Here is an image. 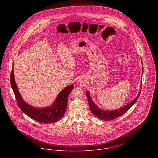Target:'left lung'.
<instances>
[{
  "instance_id": "obj_1",
  "label": "left lung",
  "mask_w": 158,
  "mask_h": 158,
  "mask_svg": "<svg viewBox=\"0 0 158 158\" xmlns=\"http://www.w3.org/2000/svg\"><path fill=\"white\" fill-rule=\"evenodd\" d=\"M143 70H142V74H143ZM140 91L139 92L138 95L136 97L135 99L132 101L131 103L127 104L126 106H125L123 108H119L117 110H103L98 108V106L92 102V99L90 98V95L89 91H86V96L88 100V103H89V106L90 108V111L94 115H95L97 117H98L100 120H103L105 121H108V120H114L121 115H122L123 114L126 113L135 103L137 100L138 99Z\"/></svg>"
}]
</instances>
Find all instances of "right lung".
<instances>
[{"mask_svg": "<svg viewBox=\"0 0 158 158\" xmlns=\"http://www.w3.org/2000/svg\"><path fill=\"white\" fill-rule=\"evenodd\" d=\"M10 83L19 108L29 117L44 123H52L60 120L63 117L66 110L68 97L74 88V86L71 85L61 90L51 106L38 108L29 105L21 97L15 80L13 67H12L11 72Z\"/></svg>", "mask_w": 158, "mask_h": 158, "instance_id": "add662e5", "label": "right lung"}]
</instances>
